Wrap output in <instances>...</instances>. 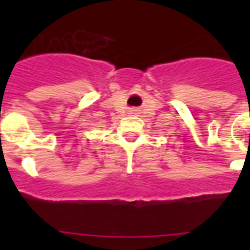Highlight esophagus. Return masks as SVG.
<instances>
[{"instance_id": "esophagus-1", "label": "esophagus", "mask_w": 250, "mask_h": 250, "mask_svg": "<svg viewBox=\"0 0 250 250\" xmlns=\"http://www.w3.org/2000/svg\"><path fill=\"white\" fill-rule=\"evenodd\" d=\"M131 113H133V114L137 113V109H131Z\"/></svg>"}]
</instances>
